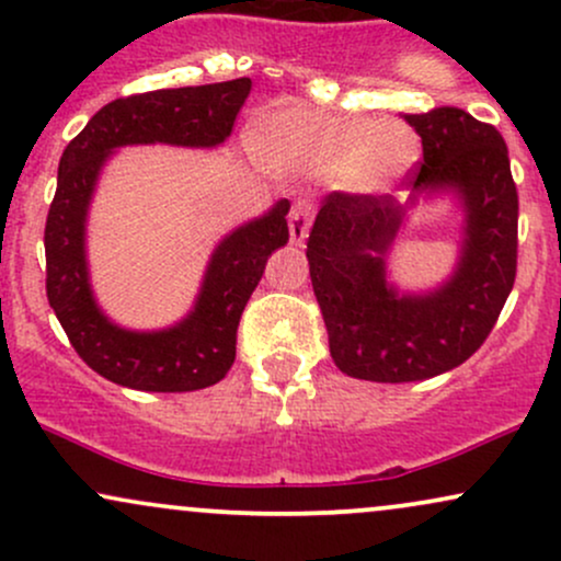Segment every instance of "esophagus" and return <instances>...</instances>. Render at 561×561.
<instances>
[{"instance_id":"esophagus-1","label":"esophagus","mask_w":561,"mask_h":561,"mask_svg":"<svg viewBox=\"0 0 561 561\" xmlns=\"http://www.w3.org/2000/svg\"><path fill=\"white\" fill-rule=\"evenodd\" d=\"M313 221V205L308 199H298L289 210V240L295 244H302L308 237V229H311Z\"/></svg>"}]
</instances>
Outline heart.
Masks as SVG:
<instances>
[{
  "label": "heart",
  "instance_id": "b5f03b06",
  "mask_svg": "<svg viewBox=\"0 0 561 561\" xmlns=\"http://www.w3.org/2000/svg\"><path fill=\"white\" fill-rule=\"evenodd\" d=\"M263 163L293 176H337L347 192L390 190L420 160V139L401 121H371L287 107L261 121Z\"/></svg>",
  "mask_w": 561,
  "mask_h": 561
}]
</instances>
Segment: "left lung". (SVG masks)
I'll return each instance as SVG.
<instances>
[{"label": "left lung", "mask_w": 561, "mask_h": 561, "mask_svg": "<svg viewBox=\"0 0 561 561\" xmlns=\"http://www.w3.org/2000/svg\"><path fill=\"white\" fill-rule=\"evenodd\" d=\"M403 121L422 137V163L405 176L409 199L332 192L306 250L332 362L369 382H416L465 364L491 334L517 276L519 199L504 137L459 107ZM437 191H454L466 210L460 263L433 294H398L383 259L404 210Z\"/></svg>", "instance_id": "left-lung-1"}]
</instances>
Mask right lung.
<instances>
[{
  "instance_id": "1",
  "label": "right lung",
  "mask_w": 561,
  "mask_h": 561,
  "mask_svg": "<svg viewBox=\"0 0 561 561\" xmlns=\"http://www.w3.org/2000/svg\"><path fill=\"white\" fill-rule=\"evenodd\" d=\"M250 87V79H234L121 96L94 113L62 152L44 227L47 298L76 353L115 385L190 392L227 377L244 306L259 287L268 255L289 240V199H279L268 214L218 242L190 317L169 330L131 332L100 311L89 285L87 214L102 165L126 145H221Z\"/></svg>"
}]
</instances>
